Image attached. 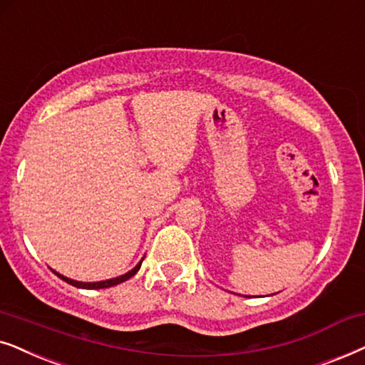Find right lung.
Returning <instances> with one entry per match:
<instances>
[{
  "label": "right lung",
  "mask_w": 365,
  "mask_h": 365,
  "mask_svg": "<svg viewBox=\"0 0 365 365\" xmlns=\"http://www.w3.org/2000/svg\"><path fill=\"white\" fill-rule=\"evenodd\" d=\"M140 267H142V262H140V264L135 267V269L130 270L128 274H125V275H121V277H116V279L103 280V282H76V280L68 279V277H63L60 274H56V272H55V274L60 277L61 280H65L66 284H71L73 287H78V289H108V287H113V285H116V284H121V282L128 280L130 277H133L135 274H137V272L140 270Z\"/></svg>",
  "instance_id": "right-lung-1"
}]
</instances>
